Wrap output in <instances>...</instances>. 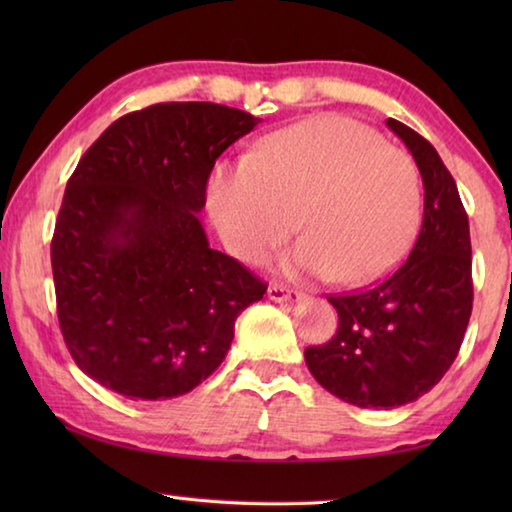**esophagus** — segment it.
<instances>
[{
	"mask_svg": "<svg viewBox=\"0 0 512 512\" xmlns=\"http://www.w3.org/2000/svg\"><path fill=\"white\" fill-rule=\"evenodd\" d=\"M266 296L271 298L273 302H298L305 298V293L298 291V289H289L284 287V284H271L266 291Z\"/></svg>",
	"mask_w": 512,
	"mask_h": 512,
	"instance_id": "obj_1",
	"label": "esophagus"
}]
</instances>
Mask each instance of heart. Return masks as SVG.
<instances>
[{
    "label": "heart",
    "mask_w": 512,
    "mask_h": 512,
    "mask_svg": "<svg viewBox=\"0 0 512 512\" xmlns=\"http://www.w3.org/2000/svg\"><path fill=\"white\" fill-rule=\"evenodd\" d=\"M207 201L230 253L259 262L296 225L291 266L345 284L372 282L400 262L420 223L411 155L370 126L318 115L259 140L241 162H219Z\"/></svg>",
    "instance_id": "1"
}]
</instances>
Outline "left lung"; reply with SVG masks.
<instances>
[{
    "mask_svg": "<svg viewBox=\"0 0 512 512\" xmlns=\"http://www.w3.org/2000/svg\"><path fill=\"white\" fill-rule=\"evenodd\" d=\"M386 124L422 176L418 241L384 282L329 296L339 329L305 350L318 384L361 409H395L429 393L461 350L474 298L470 223L452 173L420 133L397 119Z\"/></svg>",
    "mask_w": 512,
    "mask_h": 512,
    "instance_id": "8db88e82",
    "label": "left lung"
}]
</instances>
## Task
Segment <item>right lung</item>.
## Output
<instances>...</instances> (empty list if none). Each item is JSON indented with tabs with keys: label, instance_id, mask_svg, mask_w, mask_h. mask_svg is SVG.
Listing matches in <instances>:
<instances>
[{
	"label": "right lung",
	"instance_id": "add662e5",
	"mask_svg": "<svg viewBox=\"0 0 512 512\" xmlns=\"http://www.w3.org/2000/svg\"><path fill=\"white\" fill-rule=\"evenodd\" d=\"M250 112L207 101L128 112L76 164L51 271L60 332L85 375L131 400L185 395L221 366L266 282L210 248L198 214Z\"/></svg>",
	"mask_w": 512,
	"mask_h": 512
}]
</instances>
